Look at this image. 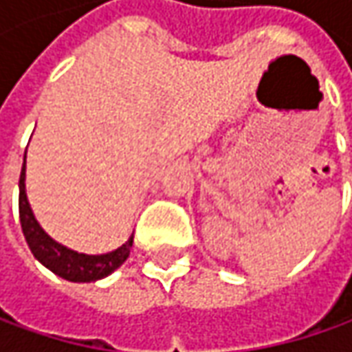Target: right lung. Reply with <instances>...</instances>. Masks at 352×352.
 I'll return each instance as SVG.
<instances>
[{
    "label": "right lung",
    "mask_w": 352,
    "mask_h": 352,
    "mask_svg": "<svg viewBox=\"0 0 352 352\" xmlns=\"http://www.w3.org/2000/svg\"><path fill=\"white\" fill-rule=\"evenodd\" d=\"M19 219L23 235L27 239V245L34 254V258L45 264L54 274L70 282H94V280L111 274L127 261L131 247H133V236H131L123 247H119L113 252L82 254L52 241L41 229V225L36 223L33 211L29 208L27 194H25V158H23V168L19 176Z\"/></svg>",
    "instance_id": "1"
}]
</instances>
